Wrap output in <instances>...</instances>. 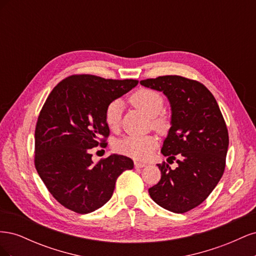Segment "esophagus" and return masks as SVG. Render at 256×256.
<instances>
[{
    "label": "esophagus",
    "mask_w": 256,
    "mask_h": 256,
    "mask_svg": "<svg viewBox=\"0 0 256 256\" xmlns=\"http://www.w3.org/2000/svg\"><path fill=\"white\" fill-rule=\"evenodd\" d=\"M134 166H136V168H142L146 166V164H143V162L136 161V162H134Z\"/></svg>",
    "instance_id": "esophagus-1"
}]
</instances>
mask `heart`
Masks as SVG:
<instances>
[{
    "mask_svg": "<svg viewBox=\"0 0 256 256\" xmlns=\"http://www.w3.org/2000/svg\"><path fill=\"white\" fill-rule=\"evenodd\" d=\"M129 102L141 110L152 120V128L159 134H166L170 128V120L161 113L164 110V100L158 92L150 88H140L129 97ZM122 104L120 100H113L106 106L104 120L106 125L112 130L118 129L120 122ZM158 146L154 136H128L115 144V150L136 160L145 161L150 159Z\"/></svg>",
    "mask_w": 256,
    "mask_h": 256,
    "instance_id": "obj_1",
    "label": "heart"
}]
</instances>
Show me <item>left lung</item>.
Masks as SVG:
<instances>
[{"mask_svg": "<svg viewBox=\"0 0 256 256\" xmlns=\"http://www.w3.org/2000/svg\"><path fill=\"white\" fill-rule=\"evenodd\" d=\"M140 83L170 100L172 126L161 152L178 164L174 170L166 162L157 164L161 180L148 189L150 196L170 212H187L204 202L226 170V120L210 90L196 80L161 76Z\"/></svg>", "mask_w": 256, "mask_h": 256, "instance_id": "left-lung-1", "label": "left lung"}]
</instances>
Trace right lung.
<instances>
[{
    "instance_id": "right-lung-1",
    "label": "right lung",
    "mask_w": 256,
    "mask_h": 256,
    "mask_svg": "<svg viewBox=\"0 0 256 256\" xmlns=\"http://www.w3.org/2000/svg\"><path fill=\"white\" fill-rule=\"evenodd\" d=\"M138 83L72 74L62 80L44 104L35 128L34 164L49 192L67 209L88 214L104 206L118 177L132 170L134 161L122 154L94 164L90 150L108 145L106 106Z\"/></svg>"
}]
</instances>
